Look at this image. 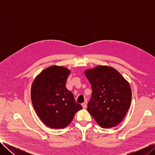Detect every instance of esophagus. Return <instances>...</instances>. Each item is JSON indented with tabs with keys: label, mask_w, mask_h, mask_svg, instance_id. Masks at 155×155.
<instances>
[{
	"label": "esophagus",
	"mask_w": 155,
	"mask_h": 155,
	"mask_svg": "<svg viewBox=\"0 0 155 155\" xmlns=\"http://www.w3.org/2000/svg\"><path fill=\"white\" fill-rule=\"evenodd\" d=\"M81 105H82V106H83V107L84 108V109H85V108H86V107H87V101L83 102Z\"/></svg>",
	"instance_id": "34e87169"
}]
</instances>
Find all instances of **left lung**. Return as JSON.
I'll return each mask as SVG.
<instances>
[{
    "label": "left lung",
    "mask_w": 155,
    "mask_h": 155,
    "mask_svg": "<svg viewBox=\"0 0 155 155\" xmlns=\"http://www.w3.org/2000/svg\"><path fill=\"white\" fill-rule=\"evenodd\" d=\"M92 93L87 110L101 127L111 128L123 120L130 106L128 81L110 67L97 66L85 71Z\"/></svg>",
    "instance_id": "1"
}]
</instances>
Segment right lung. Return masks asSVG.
<instances>
[{"label":"right lung","mask_w":155,"mask_h":155,"mask_svg":"<svg viewBox=\"0 0 155 155\" xmlns=\"http://www.w3.org/2000/svg\"><path fill=\"white\" fill-rule=\"evenodd\" d=\"M70 73L65 67L51 66L43 70L32 83L33 106L39 118L50 128L66 127L83 109L65 86Z\"/></svg>","instance_id":"obj_1"}]
</instances>
